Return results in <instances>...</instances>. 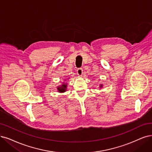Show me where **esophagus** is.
I'll return each mask as SVG.
<instances>
[{"mask_svg":"<svg viewBox=\"0 0 152 152\" xmlns=\"http://www.w3.org/2000/svg\"><path fill=\"white\" fill-rule=\"evenodd\" d=\"M83 70L82 68H78V69H77V75L78 76H81L82 75H83Z\"/></svg>","mask_w":152,"mask_h":152,"instance_id":"esophagus-1","label":"esophagus"}]
</instances>
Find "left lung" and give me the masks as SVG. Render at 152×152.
<instances>
[{"mask_svg":"<svg viewBox=\"0 0 152 152\" xmlns=\"http://www.w3.org/2000/svg\"><path fill=\"white\" fill-rule=\"evenodd\" d=\"M103 85H102V84H100V85H99V88H100V89H101L102 88H103Z\"/></svg>","mask_w":152,"mask_h":152,"instance_id":"1","label":"left lung"}]
</instances>
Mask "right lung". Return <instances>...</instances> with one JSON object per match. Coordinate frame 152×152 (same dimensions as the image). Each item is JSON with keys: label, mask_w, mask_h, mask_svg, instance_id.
Segmentation results:
<instances>
[{"label": "right lung", "mask_w": 152, "mask_h": 152, "mask_svg": "<svg viewBox=\"0 0 152 152\" xmlns=\"http://www.w3.org/2000/svg\"><path fill=\"white\" fill-rule=\"evenodd\" d=\"M69 79V78H68ZM67 80H65L64 81H66ZM67 83H65L64 82L63 83L62 85H61L60 86H58L57 87V89L59 93H64L67 90Z\"/></svg>", "instance_id": "obj_1"}]
</instances>
